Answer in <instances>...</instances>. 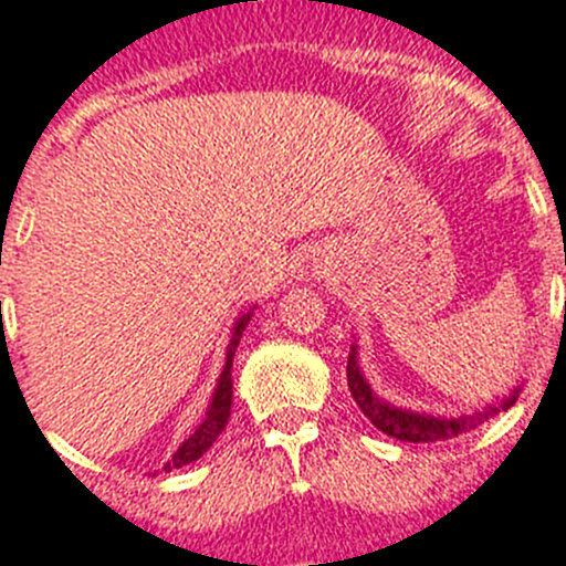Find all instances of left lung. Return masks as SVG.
Returning a JSON list of instances; mask_svg holds the SVG:
<instances>
[{"instance_id": "left-lung-1", "label": "left lung", "mask_w": 566, "mask_h": 566, "mask_svg": "<svg viewBox=\"0 0 566 566\" xmlns=\"http://www.w3.org/2000/svg\"><path fill=\"white\" fill-rule=\"evenodd\" d=\"M566 264V255H564ZM566 319V311H564ZM359 345H350L348 354V388L350 397L356 400L359 411H363L368 420L377 426L382 434L397 437V440H406V443H437V440H452V437L463 434V431L478 429L481 422L492 420L495 415L506 411L510 406H515L521 386L512 388L510 394H503L497 400L486 402L483 408H474L467 415H431V411H415V408L394 406V402L382 400L377 391L371 388V382L365 379L363 368H359Z\"/></svg>"}]
</instances>
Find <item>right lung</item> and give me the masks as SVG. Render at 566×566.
<instances>
[{"mask_svg":"<svg viewBox=\"0 0 566 566\" xmlns=\"http://www.w3.org/2000/svg\"><path fill=\"white\" fill-rule=\"evenodd\" d=\"M0 307H2V302H0ZM250 316H253V311L241 313L239 319H235V325H232L230 345H227L224 371H221V377H218V386H216V391H212V400H210V406H207V415H203V420L198 422V429H195L192 434H189L187 440L178 446V452L166 460L164 472H172V469L187 467V463H192V460L201 458V454L207 452L212 443H216L218 434L224 431L227 420H230V406H232V356H235V348H239V339H241V334H244V327L250 325Z\"/></svg>","mask_w":566,"mask_h":566,"instance_id":"right-lung-1","label":"right lung"}]
</instances>
